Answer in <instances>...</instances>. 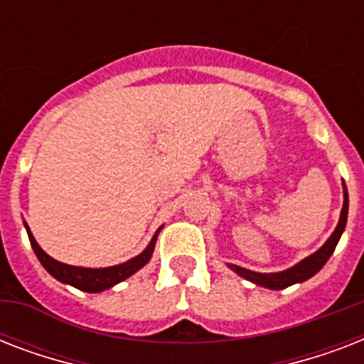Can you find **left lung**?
<instances>
[{
  "label": "left lung",
  "instance_id": "left-lung-1",
  "mask_svg": "<svg viewBox=\"0 0 364 364\" xmlns=\"http://www.w3.org/2000/svg\"><path fill=\"white\" fill-rule=\"evenodd\" d=\"M348 208H350V200H348V188H346L344 183V205H342V211H340V221L334 228V232L331 234V238L323 243L321 249H317L316 253L306 257L304 260H300L299 264H294L293 268L283 272H274V274H260V272H251L245 270L242 266L228 264V268H232L238 276L245 277L249 282H253L255 285H260V287L274 289V291H279V289H285L289 285H294V283H302L306 279H310L311 276H316L317 272L321 270L325 262L331 259V255L334 253L336 249V243H338L340 236L344 232L346 221H348Z\"/></svg>",
  "mask_w": 364,
  "mask_h": 364
}]
</instances>
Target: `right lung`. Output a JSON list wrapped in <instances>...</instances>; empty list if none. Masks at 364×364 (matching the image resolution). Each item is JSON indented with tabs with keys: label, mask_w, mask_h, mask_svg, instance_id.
<instances>
[{
	"label": "right lung",
	"mask_w": 364,
	"mask_h": 364,
	"mask_svg": "<svg viewBox=\"0 0 364 364\" xmlns=\"http://www.w3.org/2000/svg\"><path fill=\"white\" fill-rule=\"evenodd\" d=\"M26 230H28V238H30L31 247H33V253L37 255V259L43 264V268L50 274L53 277H56L58 282L68 283V285H73L75 289H81V291H87V293H100V291H105V289L113 287L117 283H121L122 279L130 277L132 274H136L139 268L147 264L151 257H153L154 243H156V236L160 232V227L156 230V234L153 236V240L149 242V245L145 247L143 253H139L134 259L126 260L122 264L109 266V268H81V266H70L64 264V262H58L53 257H48L39 243L36 242L33 234L30 232V228L24 223Z\"/></svg>",
	"instance_id": "obj_1"
}]
</instances>
